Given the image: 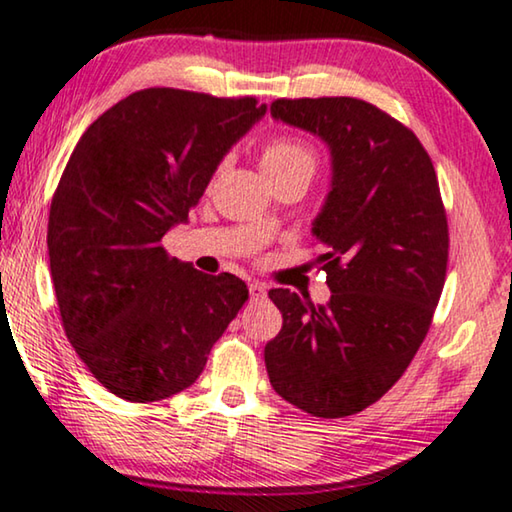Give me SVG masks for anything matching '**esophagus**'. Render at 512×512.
Instances as JSON below:
<instances>
[{
	"label": "esophagus",
	"mask_w": 512,
	"mask_h": 512,
	"mask_svg": "<svg viewBox=\"0 0 512 512\" xmlns=\"http://www.w3.org/2000/svg\"><path fill=\"white\" fill-rule=\"evenodd\" d=\"M248 289H250V301L259 303V301L266 299V287L262 285V282H250Z\"/></svg>",
	"instance_id": "1"
}]
</instances>
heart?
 Returning <instances> with one entry per match:
<instances>
[{
  "label": "heart",
  "instance_id": "obj_1",
  "mask_svg": "<svg viewBox=\"0 0 512 512\" xmlns=\"http://www.w3.org/2000/svg\"><path fill=\"white\" fill-rule=\"evenodd\" d=\"M259 165H262V172L269 177L273 186L287 179L310 181L312 174L317 170V154L310 144L278 137V140L266 142L262 151H259ZM262 230H271L269 218L262 223Z\"/></svg>",
  "mask_w": 512,
  "mask_h": 512
}]
</instances>
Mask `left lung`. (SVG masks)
<instances>
[{
    "instance_id": "left-lung-1",
    "label": "left lung",
    "mask_w": 512,
    "mask_h": 512,
    "mask_svg": "<svg viewBox=\"0 0 512 512\" xmlns=\"http://www.w3.org/2000/svg\"><path fill=\"white\" fill-rule=\"evenodd\" d=\"M273 119L322 137L331 190L312 223L331 299L271 289L282 329L264 347L282 400L319 418L377 402L432 324L448 264V223L418 137L361 98H278Z\"/></svg>"
}]
</instances>
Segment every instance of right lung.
Returning <instances> with one entry per match:
<instances>
[{"instance_id":"right-lung-1","label":"right lung","mask_w":512,"mask_h":512,"mask_svg":"<svg viewBox=\"0 0 512 512\" xmlns=\"http://www.w3.org/2000/svg\"><path fill=\"white\" fill-rule=\"evenodd\" d=\"M264 112L253 96L151 87L75 144L50 204V276L66 338L117 398L156 402L195 384L248 301L246 282L207 276L160 241Z\"/></svg>"}]
</instances>
